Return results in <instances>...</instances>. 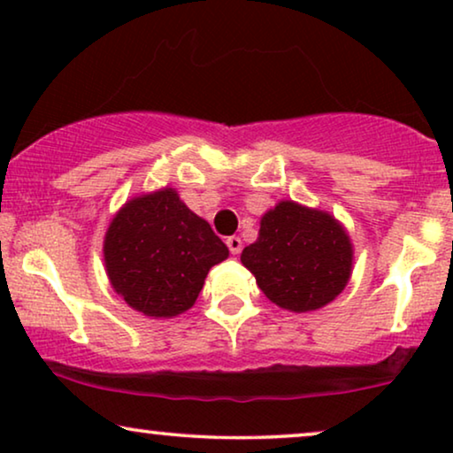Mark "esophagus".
<instances>
[{
  "mask_svg": "<svg viewBox=\"0 0 453 453\" xmlns=\"http://www.w3.org/2000/svg\"><path fill=\"white\" fill-rule=\"evenodd\" d=\"M226 245H228V250H231L233 256H237V253H241V250H243V241H241L239 237H228Z\"/></svg>",
  "mask_w": 453,
  "mask_h": 453,
  "instance_id": "1",
  "label": "esophagus"
}]
</instances>
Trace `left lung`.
Masks as SVG:
<instances>
[{
	"mask_svg": "<svg viewBox=\"0 0 453 453\" xmlns=\"http://www.w3.org/2000/svg\"><path fill=\"white\" fill-rule=\"evenodd\" d=\"M355 247L338 219L293 200L278 202L259 220L257 241L241 264L274 305L293 313L326 307L352 274Z\"/></svg>",
	"mask_w": 453,
	"mask_h": 453,
	"instance_id": "8db88e82",
	"label": "left lung"
}]
</instances>
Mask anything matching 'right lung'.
Listing matches in <instances>:
<instances>
[{"label": "right lung", "instance_id": "1", "mask_svg": "<svg viewBox=\"0 0 453 453\" xmlns=\"http://www.w3.org/2000/svg\"><path fill=\"white\" fill-rule=\"evenodd\" d=\"M111 288L152 319L194 307L212 265L228 247L173 188L134 196L111 219L103 241Z\"/></svg>", "mask_w": 453, "mask_h": 453}]
</instances>
